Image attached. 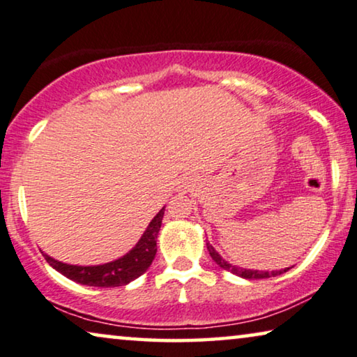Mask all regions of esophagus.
Segmentation results:
<instances>
[{
    "label": "esophagus",
    "mask_w": 357,
    "mask_h": 357,
    "mask_svg": "<svg viewBox=\"0 0 357 357\" xmlns=\"http://www.w3.org/2000/svg\"><path fill=\"white\" fill-rule=\"evenodd\" d=\"M178 185H179V189H183V190H190V189H194L195 183L192 178H183L178 181Z\"/></svg>",
    "instance_id": "34e87169"
}]
</instances>
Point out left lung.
Masks as SVG:
<instances>
[{"label":"left lung","mask_w":357,"mask_h":357,"mask_svg":"<svg viewBox=\"0 0 357 357\" xmlns=\"http://www.w3.org/2000/svg\"><path fill=\"white\" fill-rule=\"evenodd\" d=\"M206 248H208L210 252V257L213 258V261H215L220 268L229 271V273L238 275V278H243V279H248V280H255V279H268V278H275V275H280L287 273V271L291 269V268H285V269H280V271H258V269H247V268H238V266H234L231 263H227L225 258L221 257L220 253L216 252L215 248L210 242H206Z\"/></svg>","instance_id":"left-lung-1"}]
</instances>
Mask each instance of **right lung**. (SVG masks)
Segmentation results:
<instances>
[{"instance_id": "obj_1", "label": "right lung", "mask_w": 357, "mask_h": 357, "mask_svg": "<svg viewBox=\"0 0 357 357\" xmlns=\"http://www.w3.org/2000/svg\"><path fill=\"white\" fill-rule=\"evenodd\" d=\"M165 208L153 216L149 222L147 229L142 234L139 241L130 252L115 261L98 264V266H77L67 264L45 255V259L56 271L73 282L89 287H120L130 284L146 273L149 266L152 264L157 253V236L160 231Z\"/></svg>"}]
</instances>
